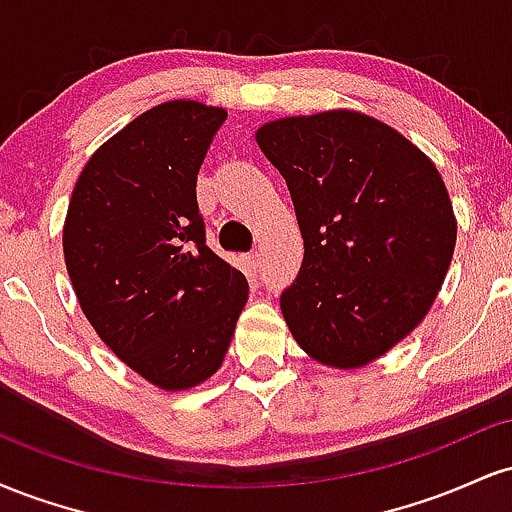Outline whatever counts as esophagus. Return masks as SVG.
<instances>
[{
	"instance_id": "34e87169",
	"label": "esophagus",
	"mask_w": 512,
	"mask_h": 512,
	"mask_svg": "<svg viewBox=\"0 0 512 512\" xmlns=\"http://www.w3.org/2000/svg\"><path fill=\"white\" fill-rule=\"evenodd\" d=\"M245 264H248V269H250V272H257V269H260V264H262V257H260V252H257V250L248 252V255H245Z\"/></svg>"
}]
</instances>
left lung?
Listing matches in <instances>:
<instances>
[{
    "label": "left lung",
    "mask_w": 512,
    "mask_h": 512,
    "mask_svg": "<svg viewBox=\"0 0 512 512\" xmlns=\"http://www.w3.org/2000/svg\"><path fill=\"white\" fill-rule=\"evenodd\" d=\"M257 144L284 175L305 248L281 291L286 325L320 363L366 366L424 320L448 274L457 223L443 178L354 110L269 122Z\"/></svg>",
    "instance_id": "1"
}]
</instances>
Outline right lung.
Instances as JSON below:
<instances>
[{
    "label": "right lung",
    "mask_w": 512,
    "mask_h": 512,
    "mask_svg": "<svg viewBox=\"0 0 512 512\" xmlns=\"http://www.w3.org/2000/svg\"><path fill=\"white\" fill-rule=\"evenodd\" d=\"M226 110L170 101L146 110L81 170L64 260L81 310L129 368L163 390L216 373L248 279L209 250L197 173Z\"/></svg>",
    "instance_id": "right-lung-1"
}]
</instances>
